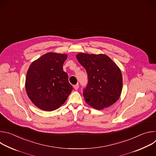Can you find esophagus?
Listing matches in <instances>:
<instances>
[{"instance_id":"obj_1","label":"esophagus","mask_w":156,"mask_h":156,"mask_svg":"<svg viewBox=\"0 0 156 156\" xmlns=\"http://www.w3.org/2000/svg\"><path fill=\"white\" fill-rule=\"evenodd\" d=\"M73 87H74V88L75 89V90H78V89L79 88V84H76L74 85Z\"/></svg>"}]
</instances>
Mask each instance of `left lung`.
<instances>
[{
  "label": "left lung",
  "instance_id": "1",
  "mask_svg": "<svg viewBox=\"0 0 156 156\" xmlns=\"http://www.w3.org/2000/svg\"><path fill=\"white\" fill-rule=\"evenodd\" d=\"M79 63L87 74V84L83 89L86 102L101 110L115 103L122 90V75L118 66L104 54L80 53Z\"/></svg>",
  "mask_w": 156,
  "mask_h": 156
}]
</instances>
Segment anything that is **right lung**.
Returning <instances> with one entry per match:
<instances>
[{
	"label": "right lung",
	"mask_w": 156,
	"mask_h": 156,
	"mask_svg": "<svg viewBox=\"0 0 156 156\" xmlns=\"http://www.w3.org/2000/svg\"><path fill=\"white\" fill-rule=\"evenodd\" d=\"M66 54L49 52L34 61L26 78L27 94L38 108L45 111L58 108L73 90L68 74L63 70Z\"/></svg>",
	"instance_id": "right-lung-1"
}]
</instances>
